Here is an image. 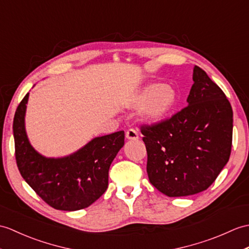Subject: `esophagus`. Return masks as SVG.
Returning a JSON list of instances; mask_svg holds the SVG:
<instances>
[{
	"label": "esophagus",
	"mask_w": 249,
	"mask_h": 249,
	"mask_svg": "<svg viewBox=\"0 0 249 249\" xmlns=\"http://www.w3.org/2000/svg\"><path fill=\"white\" fill-rule=\"evenodd\" d=\"M126 138L128 139V140H137V139L139 138L138 131L135 130L134 128H129L126 131Z\"/></svg>",
	"instance_id": "1"
}]
</instances>
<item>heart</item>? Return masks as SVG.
Segmentation results:
<instances>
[{"label": "heart", "instance_id": "1", "mask_svg": "<svg viewBox=\"0 0 249 249\" xmlns=\"http://www.w3.org/2000/svg\"><path fill=\"white\" fill-rule=\"evenodd\" d=\"M176 92L170 86L152 84L146 86L135 100V106L143 108L144 118L148 121H158L171 111L176 103Z\"/></svg>", "mask_w": 249, "mask_h": 249}]
</instances>
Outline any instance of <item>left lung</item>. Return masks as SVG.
I'll list each match as a JSON object with an SVG mask.
<instances>
[{
	"label": "left lung",
	"instance_id": "left-lung-1",
	"mask_svg": "<svg viewBox=\"0 0 249 249\" xmlns=\"http://www.w3.org/2000/svg\"><path fill=\"white\" fill-rule=\"evenodd\" d=\"M188 106L153 124H142L146 171L153 186L170 197L203 192L228 162L232 108L219 87L195 66Z\"/></svg>",
	"mask_w": 249,
	"mask_h": 249
}]
</instances>
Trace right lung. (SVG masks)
<instances>
[{
  "label": "right lung",
  "mask_w": 249,
  "mask_h": 249,
  "mask_svg": "<svg viewBox=\"0 0 249 249\" xmlns=\"http://www.w3.org/2000/svg\"><path fill=\"white\" fill-rule=\"evenodd\" d=\"M28 93L14 118L15 155L23 179L46 204L57 210L75 211L89 207L108 188L110 164L124 145V131L94 138L65 158H45L28 142L24 115Z\"/></svg>",
  "instance_id": "1"
}]
</instances>
